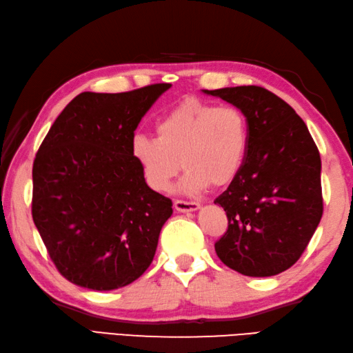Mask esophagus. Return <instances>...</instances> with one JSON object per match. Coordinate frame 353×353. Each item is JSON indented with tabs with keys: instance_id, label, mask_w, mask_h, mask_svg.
I'll return each instance as SVG.
<instances>
[{
	"instance_id": "1",
	"label": "esophagus",
	"mask_w": 353,
	"mask_h": 353,
	"mask_svg": "<svg viewBox=\"0 0 353 353\" xmlns=\"http://www.w3.org/2000/svg\"><path fill=\"white\" fill-rule=\"evenodd\" d=\"M174 207H175V210L185 213V212H195V210H198V208H199L201 205H199L198 203H193V201L176 199L175 203H174Z\"/></svg>"
}]
</instances>
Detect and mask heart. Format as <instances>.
I'll list each match as a JSON object with an SVG mask.
<instances>
[{
    "label": "heart",
    "mask_w": 353,
    "mask_h": 353,
    "mask_svg": "<svg viewBox=\"0 0 353 353\" xmlns=\"http://www.w3.org/2000/svg\"><path fill=\"white\" fill-rule=\"evenodd\" d=\"M155 131L157 139L139 134L131 141V157L155 192L169 189L181 163L179 189L185 193L232 184L245 166L250 123L236 106L184 99L157 121Z\"/></svg>",
    "instance_id": "1"
}]
</instances>
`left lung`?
I'll return each mask as SVG.
<instances>
[{"mask_svg": "<svg viewBox=\"0 0 353 353\" xmlns=\"http://www.w3.org/2000/svg\"><path fill=\"white\" fill-rule=\"evenodd\" d=\"M203 91L239 108L250 123L245 166L214 199L228 218L214 250L243 276H276L299 261L320 224V152L305 121L274 92L256 85Z\"/></svg>", "mask_w": 353, "mask_h": 353, "instance_id": "1", "label": "left lung"}]
</instances>
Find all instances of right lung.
<instances>
[{
    "instance_id": "right-lung-1",
    "label": "right lung",
    "mask_w": 353,
    "mask_h": 353,
    "mask_svg": "<svg viewBox=\"0 0 353 353\" xmlns=\"http://www.w3.org/2000/svg\"><path fill=\"white\" fill-rule=\"evenodd\" d=\"M170 86L81 92L39 146L32 216L50 259L71 283L117 290L152 262L172 201L146 184L131 141L141 117Z\"/></svg>"
}]
</instances>
